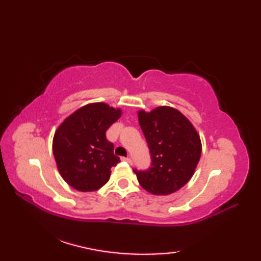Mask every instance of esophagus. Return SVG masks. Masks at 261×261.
Wrapping results in <instances>:
<instances>
[{
	"label": "esophagus",
	"instance_id": "esophagus-1",
	"mask_svg": "<svg viewBox=\"0 0 261 261\" xmlns=\"http://www.w3.org/2000/svg\"><path fill=\"white\" fill-rule=\"evenodd\" d=\"M122 160H123V162L129 163L130 165H132V159H131V158H125V157H123V158H122Z\"/></svg>",
	"mask_w": 261,
	"mask_h": 261
}]
</instances>
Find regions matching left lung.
Masks as SVG:
<instances>
[{
    "label": "left lung",
    "instance_id": "1",
    "mask_svg": "<svg viewBox=\"0 0 261 261\" xmlns=\"http://www.w3.org/2000/svg\"><path fill=\"white\" fill-rule=\"evenodd\" d=\"M138 120L151 154V167L137 170L138 181L153 195H169L186 185L201 158V138L178 110L158 107L140 110Z\"/></svg>",
    "mask_w": 261,
    "mask_h": 261
}]
</instances>
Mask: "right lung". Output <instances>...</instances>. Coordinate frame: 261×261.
<instances>
[{"instance_id": "obj_1", "label": "right lung", "mask_w": 261, "mask_h": 261, "mask_svg": "<svg viewBox=\"0 0 261 261\" xmlns=\"http://www.w3.org/2000/svg\"><path fill=\"white\" fill-rule=\"evenodd\" d=\"M121 109L91 103L67 116L55 132L53 151L59 174L80 192H94L110 179L111 168L120 163L105 132L120 119Z\"/></svg>"}]
</instances>
